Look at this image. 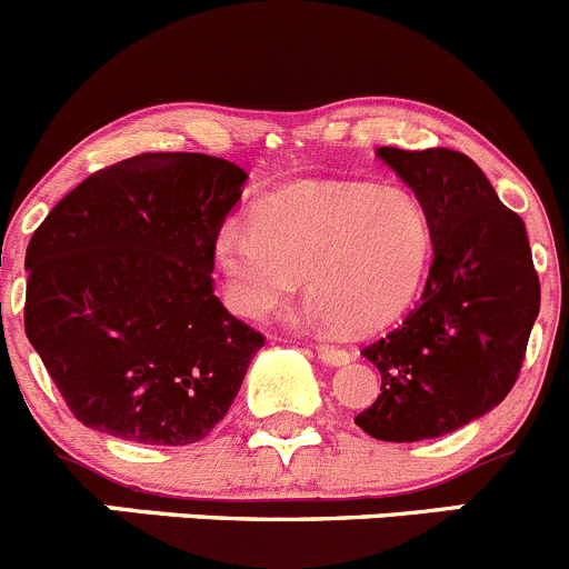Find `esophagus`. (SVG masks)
<instances>
[{"instance_id":"obj_1","label":"esophagus","mask_w":569,"mask_h":569,"mask_svg":"<svg viewBox=\"0 0 569 569\" xmlns=\"http://www.w3.org/2000/svg\"><path fill=\"white\" fill-rule=\"evenodd\" d=\"M315 351H318L320 362H326V365H346L348 359H351V353H348L346 348L329 346V342H323V346H318V348H315Z\"/></svg>"}]
</instances>
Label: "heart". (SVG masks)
<instances>
[{
  "instance_id": "1",
  "label": "heart",
  "mask_w": 569,
  "mask_h": 569,
  "mask_svg": "<svg viewBox=\"0 0 569 569\" xmlns=\"http://www.w3.org/2000/svg\"><path fill=\"white\" fill-rule=\"evenodd\" d=\"M431 260L423 207L401 188L303 184L271 196L216 238L223 296L262 320L307 277L315 315L346 335L381 329L412 303Z\"/></svg>"
}]
</instances>
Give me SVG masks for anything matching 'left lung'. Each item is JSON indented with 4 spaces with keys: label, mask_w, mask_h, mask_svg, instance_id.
I'll list each match as a JSON object with an SVG mask.
<instances>
[{
    "label": "left lung",
    "mask_w": 569,
    "mask_h": 569,
    "mask_svg": "<svg viewBox=\"0 0 569 569\" xmlns=\"http://www.w3.org/2000/svg\"><path fill=\"white\" fill-rule=\"evenodd\" d=\"M412 188L435 260L412 312L362 348L381 396L353 423L387 442L451 435L498 407L520 376L539 315L526 223L495 196L468 154L376 149Z\"/></svg>",
    "instance_id": "obj_1"
}]
</instances>
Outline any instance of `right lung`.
<instances>
[{
  "mask_svg": "<svg viewBox=\"0 0 569 569\" xmlns=\"http://www.w3.org/2000/svg\"><path fill=\"white\" fill-rule=\"evenodd\" d=\"M246 171L146 151L93 171L27 246L24 331L88 429L190 446L227 418L266 337L216 296V238Z\"/></svg>",
  "mask_w": 569,
  "mask_h": 569,
  "instance_id": "add662e5",
  "label": "right lung"
}]
</instances>
